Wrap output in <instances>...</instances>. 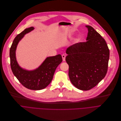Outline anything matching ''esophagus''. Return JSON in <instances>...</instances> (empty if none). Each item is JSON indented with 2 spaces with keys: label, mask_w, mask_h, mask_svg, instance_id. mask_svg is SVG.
<instances>
[{
  "label": "esophagus",
  "mask_w": 121,
  "mask_h": 121,
  "mask_svg": "<svg viewBox=\"0 0 121 121\" xmlns=\"http://www.w3.org/2000/svg\"><path fill=\"white\" fill-rule=\"evenodd\" d=\"M65 57H66V56L64 54H62V60L63 61H65Z\"/></svg>",
  "instance_id": "34e87169"
}]
</instances>
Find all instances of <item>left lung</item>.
I'll list each match as a JSON object with an SVG mask.
<instances>
[{"label":"left lung","mask_w":121,"mask_h":121,"mask_svg":"<svg viewBox=\"0 0 121 121\" xmlns=\"http://www.w3.org/2000/svg\"><path fill=\"white\" fill-rule=\"evenodd\" d=\"M85 26L88 30L87 41L68 48L65 59L71 82L83 91L92 89L104 78L110 56L105 39L92 27Z\"/></svg>","instance_id":"obj_1"}]
</instances>
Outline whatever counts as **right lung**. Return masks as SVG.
Instances as JSON below:
<instances>
[{
    "label": "right lung",
    "mask_w": 121,
    "mask_h": 121,
    "mask_svg": "<svg viewBox=\"0 0 121 121\" xmlns=\"http://www.w3.org/2000/svg\"><path fill=\"white\" fill-rule=\"evenodd\" d=\"M34 28L32 27L24 30L14 39L9 51L10 66L14 75L24 87L32 90H40L45 88L52 82L55 71L62 62L60 54L47 57L41 65L33 70H27L21 68L16 58V50L19 40Z\"/></svg>",
    "instance_id": "obj_1"
}]
</instances>
